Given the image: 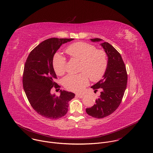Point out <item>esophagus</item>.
<instances>
[{
	"instance_id": "esophagus-1",
	"label": "esophagus",
	"mask_w": 153,
	"mask_h": 153,
	"mask_svg": "<svg viewBox=\"0 0 153 153\" xmlns=\"http://www.w3.org/2000/svg\"><path fill=\"white\" fill-rule=\"evenodd\" d=\"M76 96L79 98H83V97L84 96V95L83 94H76Z\"/></svg>"
}]
</instances>
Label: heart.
Listing matches in <instances>:
<instances>
[{
	"label": "heart",
	"instance_id": "obj_1",
	"mask_svg": "<svg viewBox=\"0 0 153 153\" xmlns=\"http://www.w3.org/2000/svg\"><path fill=\"white\" fill-rule=\"evenodd\" d=\"M66 53L75 60L80 61L78 75H69L63 79L64 87L69 91L79 92L92 81L100 80L104 75L108 66V56L103 50H97L95 45L84 42H77L68 46ZM67 61L64 57L53 58V66L56 74L63 75L66 71Z\"/></svg>",
	"mask_w": 153,
	"mask_h": 153
}]
</instances>
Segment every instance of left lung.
<instances>
[{
    "label": "left lung",
    "instance_id": "8db88e82",
    "mask_svg": "<svg viewBox=\"0 0 153 153\" xmlns=\"http://www.w3.org/2000/svg\"><path fill=\"white\" fill-rule=\"evenodd\" d=\"M98 42L100 38L91 39ZM108 57V66L103 78L91 87L95 91L100 89L101 92L95 104L86 108L87 114L96 118H102L112 114L120 105L127 86L128 75L125 64L121 55L110 44H101Z\"/></svg>",
    "mask_w": 153,
    "mask_h": 153
}]
</instances>
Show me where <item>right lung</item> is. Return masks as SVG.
<instances>
[{
	"mask_svg": "<svg viewBox=\"0 0 153 153\" xmlns=\"http://www.w3.org/2000/svg\"><path fill=\"white\" fill-rule=\"evenodd\" d=\"M74 39L52 38L44 41L31 50L23 73V88L32 108L38 114L48 119L56 120L64 116L68 102L75 97V94L60 91L58 97L51 94L52 88L60 86L53 66V56L62 44Z\"/></svg>",
	"mask_w": 153,
	"mask_h": 153,
	"instance_id": "right-lung-1",
	"label": "right lung"
}]
</instances>
